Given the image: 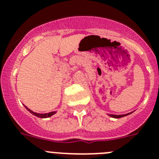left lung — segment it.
I'll return each instance as SVG.
<instances>
[{"label":"left lung","instance_id":"1","mask_svg":"<svg viewBox=\"0 0 159 159\" xmlns=\"http://www.w3.org/2000/svg\"><path fill=\"white\" fill-rule=\"evenodd\" d=\"M132 112H130V113H127L126 114V115H108L109 116H111V117L112 118H116V119H119V118H122V117H124V116H128V115H130V114H131Z\"/></svg>","mask_w":159,"mask_h":159}]
</instances>
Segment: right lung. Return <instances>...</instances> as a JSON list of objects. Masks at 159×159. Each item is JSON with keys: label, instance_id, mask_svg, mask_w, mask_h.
Wrapping results in <instances>:
<instances>
[{"label": "right lung", "instance_id": "obj_1", "mask_svg": "<svg viewBox=\"0 0 159 159\" xmlns=\"http://www.w3.org/2000/svg\"><path fill=\"white\" fill-rule=\"evenodd\" d=\"M25 108H26V109H27V110L29 111L30 112L31 114H32V115H33V116H36V117L41 118V119H43V118H49V117H51V116H52L53 115H55V114L57 113V112H56V111H52V112H49V113H44V114L36 113V112L32 111V110L29 109V108H28L26 106H25Z\"/></svg>", "mask_w": 159, "mask_h": 159}]
</instances>
